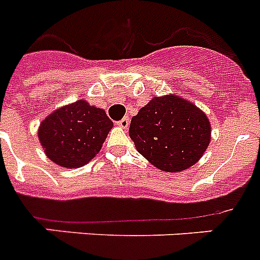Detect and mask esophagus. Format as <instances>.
<instances>
[{"instance_id": "esophagus-1", "label": "esophagus", "mask_w": 260, "mask_h": 260, "mask_svg": "<svg viewBox=\"0 0 260 260\" xmlns=\"http://www.w3.org/2000/svg\"><path fill=\"white\" fill-rule=\"evenodd\" d=\"M117 125H119L120 128H128V126H129V117H124V119H121L120 121H117Z\"/></svg>"}]
</instances>
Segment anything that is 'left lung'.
Returning a JSON list of instances; mask_svg holds the SVG:
<instances>
[{"label": "left lung", "mask_w": 260, "mask_h": 260, "mask_svg": "<svg viewBox=\"0 0 260 260\" xmlns=\"http://www.w3.org/2000/svg\"><path fill=\"white\" fill-rule=\"evenodd\" d=\"M129 136L139 153L167 172L189 168L202 157L211 140L204 112L175 94L153 97L132 117Z\"/></svg>", "instance_id": "8db88e82"}]
</instances>
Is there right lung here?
Wrapping results in <instances>:
<instances>
[{
	"label": "right lung",
	"mask_w": 260,
	"mask_h": 260,
	"mask_svg": "<svg viewBox=\"0 0 260 260\" xmlns=\"http://www.w3.org/2000/svg\"><path fill=\"white\" fill-rule=\"evenodd\" d=\"M112 126L104 109L77 100L45 117L40 124L39 139L53 163L79 168L100 152Z\"/></svg>",
	"instance_id": "1"
}]
</instances>
